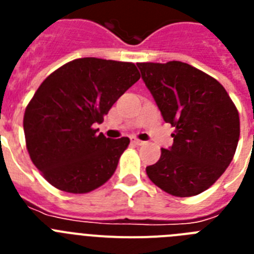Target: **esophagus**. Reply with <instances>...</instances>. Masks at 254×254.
Masks as SVG:
<instances>
[{"label": "esophagus", "mask_w": 254, "mask_h": 254, "mask_svg": "<svg viewBox=\"0 0 254 254\" xmlns=\"http://www.w3.org/2000/svg\"><path fill=\"white\" fill-rule=\"evenodd\" d=\"M132 143H133V145H137V146H142V145H145V142L138 140V138H132Z\"/></svg>", "instance_id": "34e87169"}]
</instances>
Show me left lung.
<instances>
[{
    "instance_id": "8db88e82",
    "label": "left lung",
    "mask_w": 254,
    "mask_h": 254,
    "mask_svg": "<svg viewBox=\"0 0 254 254\" xmlns=\"http://www.w3.org/2000/svg\"><path fill=\"white\" fill-rule=\"evenodd\" d=\"M164 121L174 127L169 150L146 168L155 186L176 197L210 188L234 158L239 113L216 78L181 61L137 64Z\"/></svg>"
}]
</instances>
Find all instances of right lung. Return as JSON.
<instances>
[{"label": "right lung", "instance_id": "obj_1", "mask_svg": "<svg viewBox=\"0 0 254 254\" xmlns=\"http://www.w3.org/2000/svg\"><path fill=\"white\" fill-rule=\"evenodd\" d=\"M140 78L132 62L77 58L44 80L24 113L30 159L57 190L87 193L114 174L129 138L96 133L112 105Z\"/></svg>", "mask_w": 254, "mask_h": 254}]
</instances>
